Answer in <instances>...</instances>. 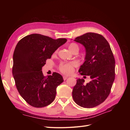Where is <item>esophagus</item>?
<instances>
[{"label": "esophagus", "mask_w": 130, "mask_h": 130, "mask_svg": "<svg viewBox=\"0 0 130 130\" xmlns=\"http://www.w3.org/2000/svg\"><path fill=\"white\" fill-rule=\"evenodd\" d=\"M68 78V77L67 76H63V80L65 81L66 80H67V78Z\"/></svg>", "instance_id": "1"}]
</instances>
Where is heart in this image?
I'll use <instances>...</instances> for the list:
<instances>
[{
    "label": "heart",
    "instance_id": "1",
    "mask_svg": "<svg viewBox=\"0 0 130 130\" xmlns=\"http://www.w3.org/2000/svg\"><path fill=\"white\" fill-rule=\"evenodd\" d=\"M68 48L70 52L73 53L74 52H77L78 53L79 51V46L75 43H72L68 45ZM57 50L55 53H57ZM75 63L74 62H62L58 66V69L61 72L64 74H70L73 71V67Z\"/></svg>",
    "mask_w": 130,
    "mask_h": 130
}]
</instances>
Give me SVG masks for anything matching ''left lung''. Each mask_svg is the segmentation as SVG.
<instances>
[{"mask_svg":"<svg viewBox=\"0 0 130 130\" xmlns=\"http://www.w3.org/2000/svg\"><path fill=\"white\" fill-rule=\"evenodd\" d=\"M74 41L86 49L85 61L78 72L91 80L85 85L84 78L77 79L73 98L81 107L93 108L103 103L111 92L115 78V59L108 42L101 35L88 32Z\"/></svg>","mask_w":130,"mask_h":130,"instance_id":"8db88e82","label":"left lung"}]
</instances>
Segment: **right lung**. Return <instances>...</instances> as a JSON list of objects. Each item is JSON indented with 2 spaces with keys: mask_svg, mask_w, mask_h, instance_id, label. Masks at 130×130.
Returning <instances> with one entry per match:
<instances>
[{
  "mask_svg": "<svg viewBox=\"0 0 130 130\" xmlns=\"http://www.w3.org/2000/svg\"><path fill=\"white\" fill-rule=\"evenodd\" d=\"M67 41L34 34L23 37L15 46L12 67L15 86L21 96L34 107H45L52 103L56 88L63 82L62 76L56 72L44 76L42 68Z\"/></svg>",
  "mask_w": 130,
  "mask_h": 130,
  "instance_id": "add662e5",
  "label": "right lung"
}]
</instances>
